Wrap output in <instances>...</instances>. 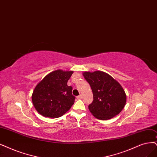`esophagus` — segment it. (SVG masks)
<instances>
[{
  "label": "esophagus",
  "instance_id": "obj_1",
  "mask_svg": "<svg viewBox=\"0 0 157 157\" xmlns=\"http://www.w3.org/2000/svg\"><path fill=\"white\" fill-rule=\"evenodd\" d=\"M82 94L79 95V96H77V99H78V100L82 99Z\"/></svg>",
  "mask_w": 157,
  "mask_h": 157
}]
</instances>
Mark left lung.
<instances>
[{
  "instance_id": "obj_1",
  "label": "left lung",
  "mask_w": 157,
  "mask_h": 157,
  "mask_svg": "<svg viewBox=\"0 0 157 157\" xmlns=\"http://www.w3.org/2000/svg\"><path fill=\"white\" fill-rule=\"evenodd\" d=\"M83 75L93 93V101L89 105L92 115L101 120L118 115L126 103L122 86L111 75L101 71L85 72Z\"/></svg>"
}]
</instances>
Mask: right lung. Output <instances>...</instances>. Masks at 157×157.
<instances>
[{"mask_svg": "<svg viewBox=\"0 0 157 157\" xmlns=\"http://www.w3.org/2000/svg\"><path fill=\"white\" fill-rule=\"evenodd\" d=\"M73 71L57 70L46 75L35 88L32 100L37 111L44 117L58 118L71 109L75 96L68 80Z\"/></svg>", "mask_w": 157, "mask_h": 157, "instance_id": "obj_1", "label": "right lung"}]
</instances>
